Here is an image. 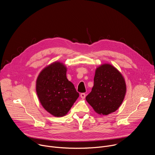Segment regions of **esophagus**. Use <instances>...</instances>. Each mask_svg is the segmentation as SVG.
Wrapping results in <instances>:
<instances>
[{"mask_svg": "<svg viewBox=\"0 0 155 155\" xmlns=\"http://www.w3.org/2000/svg\"><path fill=\"white\" fill-rule=\"evenodd\" d=\"M80 97L81 99H84L86 97V94L84 93H81L80 94Z\"/></svg>", "mask_w": 155, "mask_h": 155, "instance_id": "1", "label": "esophagus"}]
</instances>
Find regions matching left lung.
<instances>
[{
  "label": "left lung",
  "mask_w": 155,
  "mask_h": 155,
  "mask_svg": "<svg viewBox=\"0 0 155 155\" xmlns=\"http://www.w3.org/2000/svg\"><path fill=\"white\" fill-rule=\"evenodd\" d=\"M126 93L125 80L121 72L110 64L96 68L94 86L86 100L100 115H107L118 109Z\"/></svg>",
  "instance_id": "1"
}]
</instances>
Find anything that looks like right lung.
<instances>
[{
  "label": "right lung",
  "instance_id": "right-lung-1",
  "mask_svg": "<svg viewBox=\"0 0 155 155\" xmlns=\"http://www.w3.org/2000/svg\"><path fill=\"white\" fill-rule=\"evenodd\" d=\"M66 72V66L55 61L40 72L36 81V92L41 105L56 117L67 114L79 97Z\"/></svg>",
  "mask_w": 155,
  "mask_h": 155
}]
</instances>
